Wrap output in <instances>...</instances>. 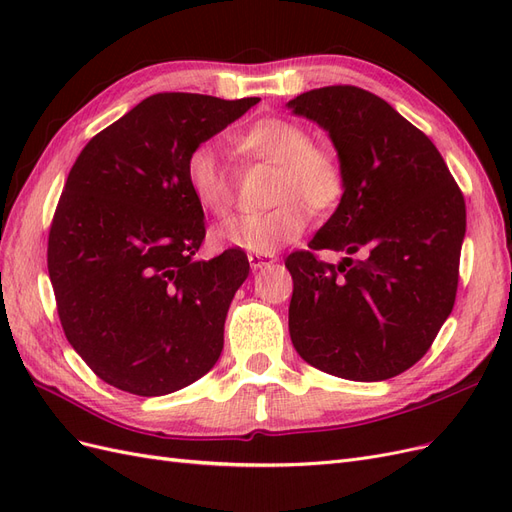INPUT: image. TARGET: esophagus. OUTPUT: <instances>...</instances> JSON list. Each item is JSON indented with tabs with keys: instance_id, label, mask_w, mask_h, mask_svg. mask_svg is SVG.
<instances>
[{
	"instance_id": "obj_1",
	"label": "esophagus",
	"mask_w": 512,
	"mask_h": 512,
	"mask_svg": "<svg viewBox=\"0 0 512 512\" xmlns=\"http://www.w3.org/2000/svg\"><path fill=\"white\" fill-rule=\"evenodd\" d=\"M247 260H250V267H252L254 271H258V269H267V267H271L277 258H275V254H258V252H250V254H247Z\"/></svg>"
}]
</instances>
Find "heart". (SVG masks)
<instances>
[{
  "mask_svg": "<svg viewBox=\"0 0 512 512\" xmlns=\"http://www.w3.org/2000/svg\"><path fill=\"white\" fill-rule=\"evenodd\" d=\"M232 145L247 162L275 166L269 194L275 205L220 224L211 235L218 247L271 254L303 235L309 207L327 213L344 196L342 160L331 147L312 143V136L297 121L262 117L232 138ZM235 179L232 168L211 145H198L185 160V183L194 200L218 218L235 205Z\"/></svg>",
  "mask_w": 512,
  "mask_h": 512,
  "instance_id": "b5f03b06",
  "label": "heart"
}]
</instances>
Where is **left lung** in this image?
Masks as SVG:
<instances>
[{
    "label": "left lung",
    "mask_w": 512,
    "mask_h": 512,
    "mask_svg": "<svg viewBox=\"0 0 512 512\" xmlns=\"http://www.w3.org/2000/svg\"><path fill=\"white\" fill-rule=\"evenodd\" d=\"M288 108L329 132L346 177L309 250L286 258L290 339L327 374L389 380L423 359L453 312L466 200L436 145L371 91L320 87ZM318 249L347 258L329 266Z\"/></svg>",
    "instance_id": "8db88e82"
}]
</instances>
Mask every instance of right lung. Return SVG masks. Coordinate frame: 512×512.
Returning <instances> with one entry per match:
<instances>
[{"label": "right lung", "mask_w": 512, "mask_h": 512, "mask_svg": "<svg viewBox=\"0 0 512 512\" xmlns=\"http://www.w3.org/2000/svg\"><path fill=\"white\" fill-rule=\"evenodd\" d=\"M260 98L156 94L96 134L70 168L46 265L70 346L132 395L183 389L218 363L241 250L196 260L205 213L185 183L200 143Z\"/></svg>", "instance_id": "1"}]
</instances>
